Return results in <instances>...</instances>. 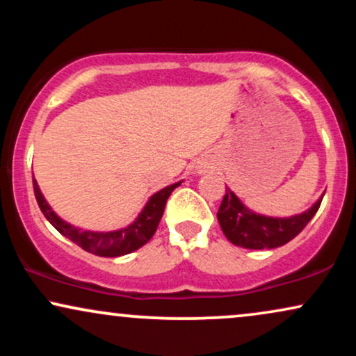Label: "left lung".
<instances>
[{"label": "left lung", "instance_id": "left-lung-1", "mask_svg": "<svg viewBox=\"0 0 356 356\" xmlns=\"http://www.w3.org/2000/svg\"><path fill=\"white\" fill-rule=\"evenodd\" d=\"M325 195V194H323ZM318 199L309 209L289 218H273L249 209L238 195L227 187L226 195L218 211L219 226L224 236L234 246L246 249H275L289 243L305 229L320 207Z\"/></svg>", "mask_w": 356, "mask_h": 356}]
</instances>
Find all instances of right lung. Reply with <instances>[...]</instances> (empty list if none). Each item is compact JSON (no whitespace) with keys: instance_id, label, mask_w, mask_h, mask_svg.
Returning a JSON list of instances; mask_svg holds the SVG:
<instances>
[{"instance_id":"1","label":"right lung","mask_w":356,"mask_h":356,"mask_svg":"<svg viewBox=\"0 0 356 356\" xmlns=\"http://www.w3.org/2000/svg\"><path fill=\"white\" fill-rule=\"evenodd\" d=\"M181 184L182 181L174 182L150 195L149 201L145 202V206L142 207V211L138 212L137 218L134 219L129 226L120 227V229L115 231H83L80 229V227L67 222L65 219H61L60 216L51 209V206L48 204L47 199H44L43 192L40 191L38 182H36V179L33 177L35 197L36 201H38V206L40 209H42L43 216L50 220L51 226L55 227L60 234H63L65 238H68L72 243H75L76 246H80L81 249H85V251L102 257H118L129 254V252L137 251L138 248H142L145 243H149L150 238L154 236V232L157 231L162 214H164L167 199L172 194L175 187H179Z\"/></svg>"}]
</instances>
